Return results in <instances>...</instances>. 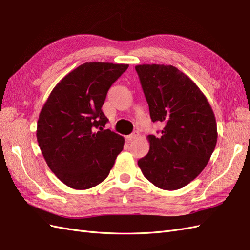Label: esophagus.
Returning <instances> with one entry per match:
<instances>
[{
  "instance_id": "1",
  "label": "esophagus",
  "mask_w": 250,
  "mask_h": 250,
  "mask_svg": "<svg viewBox=\"0 0 250 250\" xmlns=\"http://www.w3.org/2000/svg\"><path fill=\"white\" fill-rule=\"evenodd\" d=\"M138 136H139V133H138V132H134V133H132L131 135H129V136H126L125 139L130 142V141H132V140H134V139H136Z\"/></svg>"
}]
</instances>
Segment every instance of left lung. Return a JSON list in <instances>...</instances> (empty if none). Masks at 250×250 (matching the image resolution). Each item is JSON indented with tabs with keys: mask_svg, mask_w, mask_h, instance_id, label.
Here are the masks:
<instances>
[{
	"mask_svg": "<svg viewBox=\"0 0 250 250\" xmlns=\"http://www.w3.org/2000/svg\"><path fill=\"white\" fill-rule=\"evenodd\" d=\"M135 69L151 119L165 124L161 136L146 137L148 153L138 166L155 187L182 188L202 172L216 147L215 114L203 92L176 67L144 63Z\"/></svg>",
	"mask_w": 250,
	"mask_h": 250,
	"instance_id": "8db88e82",
	"label": "left lung"
}]
</instances>
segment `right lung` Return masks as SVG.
Instances as JSON below:
<instances>
[{
  "label": "right lung",
  "mask_w": 250,
  "mask_h": 250,
  "mask_svg": "<svg viewBox=\"0 0 250 250\" xmlns=\"http://www.w3.org/2000/svg\"><path fill=\"white\" fill-rule=\"evenodd\" d=\"M127 63L84 62L55 85L40 113L37 138L49 168L67 187L88 189L103 182L125 138L104 130L102 106Z\"/></svg>",
  "instance_id": "obj_1"
}]
</instances>
